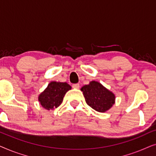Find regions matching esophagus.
Instances as JSON below:
<instances>
[{
  "label": "esophagus",
  "instance_id": "34e87169",
  "mask_svg": "<svg viewBox=\"0 0 156 156\" xmlns=\"http://www.w3.org/2000/svg\"><path fill=\"white\" fill-rule=\"evenodd\" d=\"M72 87H73L74 89H79V88H80V84H72Z\"/></svg>",
  "mask_w": 156,
  "mask_h": 156
}]
</instances>
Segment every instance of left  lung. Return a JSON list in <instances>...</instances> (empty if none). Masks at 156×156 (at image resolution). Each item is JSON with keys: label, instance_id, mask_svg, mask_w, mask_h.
Instances as JSON below:
<instances>
[{"label": "left lung", "instance_id": "8db88e82", "mask_svg": "<svg viewBox=\"0 0 156 156\" xmlns=\"http://www.w3.org/2000/svg\"><path fill=\"white\" fill-rule=\"evenodd\" d=\"M81 91H83L87 104L97 112H105L115 103L114 94L96 81L83 86Z\"/></svg>", "mask_w": 156, "mask_h": 156}]
</instances>
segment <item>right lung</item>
Masks as SVG:
<instances>
[{
	"label": "right lung",
	"instance_id": "1",
	"mask_svg": "<svg viewBox=\"0 0 156 156\" xmlns=\"http://www.w3.org/2000/svg\"><path fill=\"white\" fill-rule=\"evenodd\" d=\"M72 87L67 82H51L38 97V101L47 110H52L62 104L65 94Z\"/></svg>",
	"mask_w": 156,
	"mask_h": 156
}]
</instances>
